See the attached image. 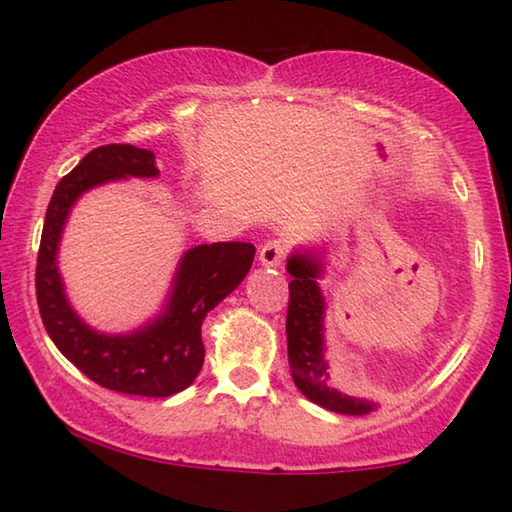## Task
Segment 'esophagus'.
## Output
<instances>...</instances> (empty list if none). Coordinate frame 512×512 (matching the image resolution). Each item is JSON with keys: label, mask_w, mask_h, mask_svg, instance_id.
<instances>
[{"label": "esophagus", "mask_w": 512, "mask_h": 512, "mask_svg": "<svg viewBox=\"0 0 512 512\" xmlns=\"http://www.w3.org/2000/svg\"><path fill=\"white\" fill-rule=\"evenodd\" d=\"M289 257V246L282 244V241H266L259 250V262H262L266 268H277L287 262Z\"/></svg>", "instance_id": "obj_1"}]
</instances>
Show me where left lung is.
<instances>
[{"instance_id":"left-lung-1","label":"left lung","mask_w":512,"mask_h":512,"mask_svg":"<svg viewBox=\"0 0 512 512\" xmlns=\"http://www.w3.org/2000/svg\"><path fill=\"white\" fill-rule=\"evenodd\" d=\"M293 275L289 282L287 309V350L291 375L300 393L327 411L345 415H363L375 409V404L357 397L343 395L329 386V372L323 357V311L316 277L320 262L311 255L296 253L287 264Z\"/></svg>"}]
</instances>
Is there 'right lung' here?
Masks as SVG:
<instances>
[{"mask_svg": "<svg viewBox=\"0 0 512 512\" xmlns=\"http://www.w3.org/2000/svg\"><path fill=\"white\" fill-rule=\"evenodd\" d=\"M158 173L153 151L131 144L92 149L54 189L36 266L40 316L56 348L94 384L142 397H169L192 384L205 359L203 318L239 287L255 257V246L244 241L196 246L180 262L167 311L151 325L126 336L99 334L85 325L69 307L56 266L67 214L90 187L126 176L153 178Z\"/></svg>", "mask_w": 512, "mask_h": 512, "instance_id": "1", "label": "right lung"}]
</instances>
